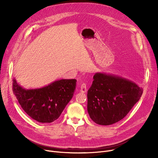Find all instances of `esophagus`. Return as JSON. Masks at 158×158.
Wrapping results in <instances>:
<instances>
[{
    "label": "esophagus",
    "instance_id": "esophagus-1",
    "mask_svg": "<svg viewBox=\"0 0 158 158\" xmlns=\"http://www.w3.org/2000/svg\"><path fill=\"white\" fill-rule=\"evenodd\" d=\"M81 93H86L87 92V87L86 84L82 83V85L81 86Z\"/></svg>",
    "mask_w": 158,
    "mask_h": 158
}]
</instances>
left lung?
Masks as SVG:
<instances>
[{
    "label": "left lung",
    "mask_w": 158,
    "mask_h": 158,
    "mask_svg": "<svg viewBox=\"0 0 158 158\" xmlns=\"http://www.w3.org/2000/svg\"><path fill=\"white\" fill-rule=\"evenodd\" d=\"M143 88L113 74L96 73L88 91V112L95 123L109 126L123 119L139 100Z\"/></svg>",
    "instance_id": "8db88e82"
}]
</instances>
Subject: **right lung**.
Instances as JSON below:
<instances>
[{"instance_id": "right-lung-1", "label": "right lung", "mask_w": 158, "mask_h": 158, "mask_svg": "<svg viewBox=\"0 0 158 158\" xmlns=\"http://www.w3.org/2000/svg\"><path fill=\"white\" fill-rule=\"evenodd\" d=\"M76 79H61L36 89H25L15 79L13 92L22 109L29 117L41 123H51L60 117L72 99Z\"/></svg>"}]
</instances>
